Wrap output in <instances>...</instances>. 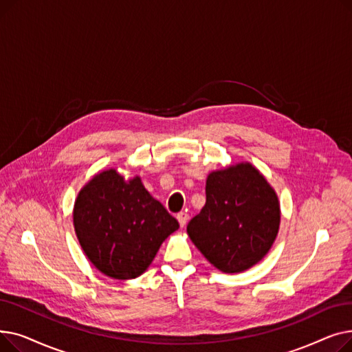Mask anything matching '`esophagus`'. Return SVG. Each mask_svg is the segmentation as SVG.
Returning a JSON list of instances; mask_svg holds the SVG:
<instances>
[{
	"label": "esophagus",
	"instance_id": "34e87169",
	"mask_svg": "<svg viewBox=\"0 0 352 352\" xmlns=\"http://www.w3.org/2000/svg\"><path fill=\"white\" fill-rule=\"evenodd\" d=\"M177 219H178V223H179V227H181V228L186 227V226H187V221H188V214H187V212H179V214L177 215Z\"/></svg>",
	"mask_w": 352,
	"mask_h": 352
}]
</instances>
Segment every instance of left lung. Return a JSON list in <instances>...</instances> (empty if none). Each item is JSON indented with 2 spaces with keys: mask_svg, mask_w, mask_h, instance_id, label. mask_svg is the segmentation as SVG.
Returning a JSON list of instances; mask_svg holds the SVG:
<instances>
[{
  "mask_svg": "<svg viewBox=\"0 0 352 352\" xmlns=\"http://www.w3.org/2000/svg\"><path fill=\"white\" fill-rule=\"evenodd\" d=\"M204 208L187 226L194 245L226 274L243 272L271 250L280 230V201L250 162L207 177Z\"/></svg>",
  "mask_w": 352,
  "mask_h": 352,
  "instance_id": "8db88e82",
  "label": "left lung"
}]
</instances>
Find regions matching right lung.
Segmentation results:
<instances>
[{"instance_id":"right-lung-1","label":"right lung","mask_w":352,"mask_h":352,"mask_svg":"<svg viewBox=\"0 0 352 352\" xmlns=\"http://www.w3.org/2000/svg\"><path fill=\"white\" fill-rule=\"evenodd\" d=\"M74 228L91 264L114 280L140 276L165 238L179 228L141 178L111 168L92 177L74 204Z\"/></svg>"}]
</instances>
